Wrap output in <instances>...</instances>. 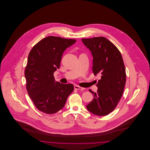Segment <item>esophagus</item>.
<instances>
[{"label":"esophagus","mask_w":150,"mask_h":150,"mask_svg":"<svg viewBox=\"0 0 150 150\" xmlns=\"http://www.w3.org/2000/svg\"><path fill=\"white\" fill-rule=\"evenodd\" d=\"M74 89H76V90H80V91H84V90L85 89V88H82V87L79 86H76V85L74 86Z\"/></svg>","instance_id":"1"}]
</instances>
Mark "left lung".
Listing matches in <instances>:
<instances>
[{
  "label": "left lung",
  "instance_id": "1",
  "mask_svg": "<svg viewBox=\"0 0 150 150\" xmlns=\"http://www.w3.org/2000/svg\"><path fill=\"white\" fill-rule=\"evenodd\" d=\"M81 40L92 53L93 74L101 76L96 84L97 92L89 89L93 100L86 108L93 114L105 116L114 110L124 92L126 72L122 57L117 47L106 38L94 37Z\"/></svg>",
  "mask_w": 150,
  "mask_h": 150
}]
</instances>
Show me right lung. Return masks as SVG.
I'll use <instances>...</instances> for the list:
<instances>
[{
	"label": "right lung",
	"mask_w": 150,
	"mask_h": 150,
	"mask_svg": "<svg viewBox=\"0 0 150 150\" xmlns=\"http://www.w3.org/2000/svg\"><path fill=\"white\" fill-rule=\"evenodd\" d=\"M76 41L50 36L36 44L29 53L25 70L26 89L36 107L45 114L61 110L74 91L71 84L56 81L53 74L59 68L64 50Z\"/></svg>",
	"instance_id": "obj_1"
}]
</instances>
